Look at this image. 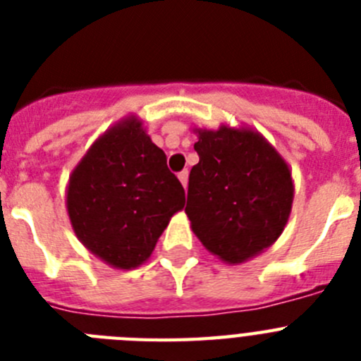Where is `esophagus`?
<instances>
[{"instance_id":"1","label":"esophagus","mask_w":361,"mask_h":361,"mask_svg":"<svg viewBox=\"0 0 361 361\" xmlns=\"http://www.w3.org/2000/svg\"><path fill=\"white\" fill-rule=\"evenodd\" d=\"M188 177H190L188 170H184V171H180V173H178V180L183 183L184 188H188Z\"/></svg>"}]
</instances>
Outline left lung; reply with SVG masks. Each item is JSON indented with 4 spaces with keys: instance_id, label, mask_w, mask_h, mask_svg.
I'll list each match as a JSON object with an SVG mask.
<instances>
[{
    "instance_id": "left-lung-1",
    "label": "left lung",
    "mask_w": 361,
    "mask_h": 361,
    "mask_svg": "<svg viewBox=\"0 0 361 361\" xmlns=\"http://www.w3.org/2000/svg\"><path fill=\"white\" fill-rule=\"evenodd\" d=\"M199 141L190 171L186 215L212 255L242 264L276 242L295 197L291 170L253 128H193Z\"/></svg>"
}]
</instances>
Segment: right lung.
Here are the masks:
<instances>
[{
	"mask_svg": "<svg viewBox=\"0 0 361 361\" xmlns=\"http://www.w3.org/2000/svg\"><path fill=\"white\" fill-rule=\"evenodd\" d=\"M184 202V188L168 170L166 153L135 116L95 139L66 186L75 237L116 269L145 264Z\"/></svg>",
	"mask_w": 361,
	"mask_h": 361,
	"instance_id": "add662e5",
	"label": "right lung"
}]
</instances>
